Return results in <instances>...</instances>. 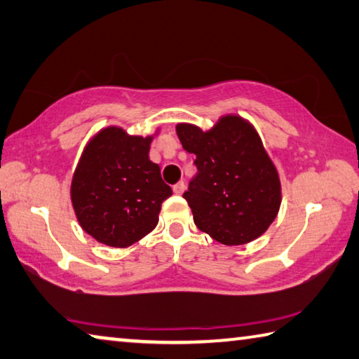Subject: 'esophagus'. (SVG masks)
Returning <instances> with one entry per match:
<instances>
[{
  "mask_svg": "<svg viewBox=\"0 0 359 359\" xmlns=\"http://www.w3.org/2000/svg\"><path fill=\"white\" fill-rule=\"evenodd\" d=\"M184 189H186V184L183 183V181H180V183H176L173 186V192L176 194V196H181V194L184 192Z\"/></svg>",
  "mask_w": 359,
  "mask_h": 359,
  "instance_id": "1",
  "label": "esophagus"
}]
</instances>
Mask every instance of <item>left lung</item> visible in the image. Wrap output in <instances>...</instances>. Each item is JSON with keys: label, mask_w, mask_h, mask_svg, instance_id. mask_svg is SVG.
<instances>
[{"label": "left lung", "mask_w": 359, "mask_h": 359, "mask_svg": "<svg viewBox=\"0 0 359 359\" xmlns=\"http://www.w3.org/2000/svg\"><path fill=\"white\" fill-rule=\"evenodd\" d=\"M176 134L197 157V175L183 196L197 227L225 246H243L265 233L279 212L282 187L254 126L229 113L208 130L180 123Z\"/></svg>", "instance_id": "1"}]
</instances>
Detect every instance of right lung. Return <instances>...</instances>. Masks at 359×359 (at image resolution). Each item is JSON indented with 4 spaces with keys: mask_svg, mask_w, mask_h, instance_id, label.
I'll return each mask as SVG.
<instances>
[{
    "mask_svg": "<svg viewBox=\"0 0 359 359\" xmlns=\"http://www.w3.org/2000/svg\"><path fill=\"white\" fill-rule=\"evenodd\" d=\"M130 135L119 126L97 130L83 148L71 181V202L80 227L110 248H129L159 222L172 196L161 168L149 161L159 135Z\"/></svg>",
    "mask_w": 359,
    "mask_h": 359,
    "instance_id": "right-lung-1",
    "label": "right lung"
}]
</instances>
